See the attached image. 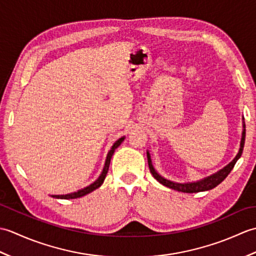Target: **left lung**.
I'll return each instance as SVG.
<instances>
[{
    "label": "left lung",
    "mask_w": 256,
    "mask_h": 256,
    "mask_svg": "<svg viewBox=\"0 0 256 256\" xmlns=\"http://www.w3.org/2000/svg\"><path fill=\"white\" fill-rule=\"evenodd\" d=\"M246 128V126H244ZM244 140H246V130H243L242 133V140H241V148L240 150H238V155L236 156V158L233 160L229 165L226 166L224 170H221L220 172H218L214 175H212L210 177H206L202 180H199L197 182H188V184H178V182H172L170 180H167L164 177H162L160 175L156 172V170H154L153 165H152V160H150V156L148 152V166H150V170L152 172V175L154 176V178L156 179L157 182H160L164 186L172 188L174 190H177V192H187V194H192V192H206V190H210L212 188H214L218 186L220 182H222L226 179V177L229 175L230 172L233 170L234 167L236 160L240 158L242 155V150L244 148Z\"/></svg>",
    "instance_id": "left-lung-1"
}]
</instances>
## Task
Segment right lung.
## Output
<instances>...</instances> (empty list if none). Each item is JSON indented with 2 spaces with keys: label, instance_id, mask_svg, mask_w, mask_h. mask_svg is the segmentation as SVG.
<instances>
[{
  "label": "right lung",
  "instance_id": "obj_1",
  "mask_svg": "<svg viewBox=\"0 0 256 256\" xmlns=\"http://www.w3.org/2000/svg\"><path fill=\"white\" fill-rule=\"evenodd\" d=\"M123 140H124V138H121L120 140H118L116 143L113 144L111 150L108 152V156H106V165H104V168H103V172H102V174L100 175V177L98 178L96 180L94 184H91L90 186H88V187H86V188H84V189L79 190V192H72V194H69L52 196V197L59 198V199H74V198H80V197H82V196H86V194H90L91 192H94V189L99 188V187L101 186V184H103V182H104V179H106V174H108V166H110V162H111V158H112V155H113V153H114V150H116V148H118V146L121 145V143L123 142Z\"/></svg>",
  "mask_w": 256,
  "mask_h": 256
}]
</instances>
